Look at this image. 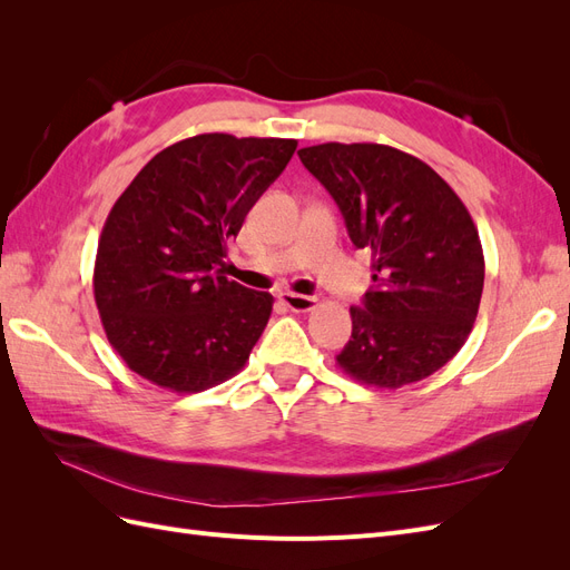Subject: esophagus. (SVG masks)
I'll return each mask as SVG.
<instances>
[{
  "instance_id": "obj_1",
  "label": "esophagus",
  "mask_w": 570,
  "mask_h": 570,
  "mask_svg": "<svg viewBox=\"0 0 570 570\" xmlns=\"http://www.w3.org/2000/svg\"><path fill=\"white\" fill-rule=\"evenodd\" d=\"M281 302L289 308V312H312V308L316 306V297L295 295V292H283Z\"/></svg>"
}]
</instances>
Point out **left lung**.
I'll use <instances>...</instances> for the list:
<instances>
[{"instance_id":"obj_1","label":"left lung","mask_w":570,"mask_h":570,"mask_svg":"<svg viewBox=\"0 0 570 570\" xmlns=\"http://www.w3.org/2000/svg\"><path fill=\"white\" fill-rule=\"evenodd\" d=\"M340 206L373 285L352 306V340L337 366L354 381L396 390L440 371L469 340L485 283L475 223L433 168L375 142L297 151Z\"/></svg>"}]
</instances>
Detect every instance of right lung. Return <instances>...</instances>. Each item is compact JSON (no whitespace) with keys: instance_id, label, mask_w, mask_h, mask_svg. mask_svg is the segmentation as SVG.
Wrapping results in <instances>:
<instances>
[{"instance_id":"obj_1","label":"right lung","mask_w":570,"mask_h":570,"mask_svg":"<svg viewBox=\"0 0 570 570\" xmlns=\"http://www.w3.org/2000/svg\"><path fill=\"white\" fill-rule=\"evenodd\" d=\"M295 149L283 137L195 135L159 151L116 199L92 285L107 340L130 371L187 394L247 364L273 297L223 275L226 239Z\"/></svg>"}]
</instances>
